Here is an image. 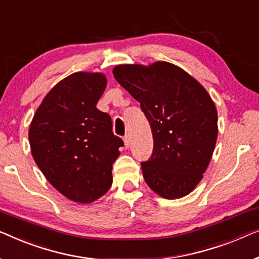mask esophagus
Instances as JSON below:
<instances>
[{
    "mask_svg": "<svg viewBox=\"0 0 259 259\" xmlns=\"http://www.w3.org/2000/svg\"><path fill=\"white\" fill-rule=\"evenodd\" d=\"M123 141H124V145H125V148H129V147H130V143H131V140H130V136H129V135H125V136L123 137Z\"/></svg>",
    "mask_w": 259,
    "mask_h": 259,
    "instance_id": "esophagus-1",
    "label": "esophagus"
}]
</instances>
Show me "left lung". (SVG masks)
<instances>
[{"label": "left lung", "instance_id": "obj_1", "mask_svg": "<svg viewBox=\"0 0 259 259\" xmlns=\"http://www.w3.org/2000/svg\"><path fill=\"white\" fill-rule=\"evenodd\" d=\"M119 84L150 123L154 150L142 162L147 184L166 199L190 194L202 180L217 141V110L206 90L177 65L114 68Z\"/></svg>", "mask_w": 259, "mask_h": 259}]
</instances>
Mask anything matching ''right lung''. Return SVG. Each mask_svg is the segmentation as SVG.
<instances>
[{
	"label": "right lung",
	"mask_w": 259,
	"mask_h": 259,
	"mask_svg": "<svg viewBox=\"0 0 259 259\" xmlns=\"http://www.w3.org/2000/svg\"><path fill=\"white\" fill-rule=\"evenodd\" d=\"M103 74L75 72L50 90L34 115L29 142L49 183L75 202L92 203L111 187L112 164L123 147L111 117L96 108Z\"/></svg>",
	"instance_id": "obj_1"
}]
</instances>
